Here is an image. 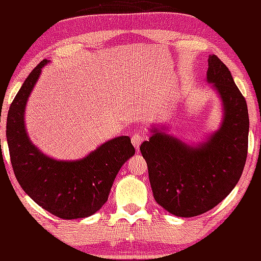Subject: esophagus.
<instances>
[{"label": "esophagus", "instance_id": "esophagus-1", "mask_svg": "<svg viewBox=\"0 0 261 261\" xmlns=\"http://www.w3.org/2000/svg\"><path fill=\"white\" fill-rule=\"evenodd\" d=\"M143 140H145V137H143V135H142V134H135L134 136L131 137L132 145L135 146V148L137 149V150H139L140 145H141Z\"/></svg>", "mask_w": 261, "mask_h": 261}]
</instances>
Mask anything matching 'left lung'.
Instances as JSON below:
<instances>
[{
	"instance_id": "1",
	"label": "left lung",
	"mask_w": 261,
	"mask_h": 261,
	"mask_svg": "<svg viewBox=\"0 0 261 261\" xmlns=\"http://www.w3.org/2000/svg\"><path fill=\"white\" fill-rule=\"evenodd\" d=\"M206 81L222 101L223 121L205 142L190 146L159 129L140 146L156 202L169 213L192 218L212 210L229 195L245 168L249 115L245 97L229 68L208 57Z\"/></svg>"
}]
</instances>
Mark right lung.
Listing matches in <instances>:
<instances>
[{"instance_id":"1","label":"right lung","mask_w":261,"mask_h":261,"mask_svg":"<svg viewBox=\"0 0 261 261\" xmlns=\"http://www.w3.org/2000/svg\"><path fill=\"white\" fill-rule=\"evenodd\" d=\"M48 63L43 59L36 66L10 107L7 139L11 164L22 190L39 206L60 219L87 218L108 201L120 168L136 149L129 137L121 136L73 162L53 159L39 150L25 131L24 110L41 68Z\"/></svg>"}]
</instances>
